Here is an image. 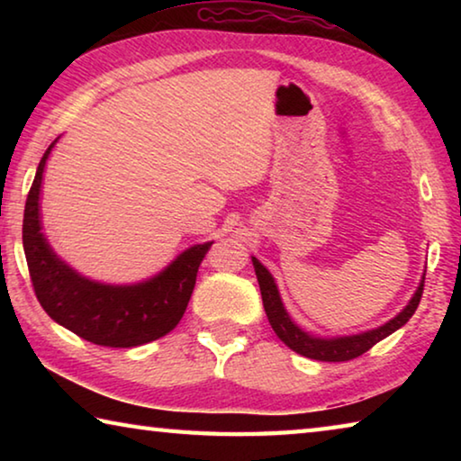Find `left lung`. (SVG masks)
Returning a JSON list of instances; mask_svg holds the SVG:
<instances>
[{
	"instance_id": "obj_1",
	"label": "left lung",
	"mask_w": 461,
	"mask_h": 461,
	"mask_svg": "<svg viewBox=\"0 0 461 461\" xmlns=\"http://www.w3.org/2000/svg\"><path fill=\"white\" fill-rule=\"evenodd\" d=\"M252 262H254L256 276H258L264 311H267V317L272 325V330H275V333L293 349V352L319 362H348L368 352L372 346H376L378 341L388 338L390 333H394L399 327H402L409 321L419 307L420 296H423V286H425V276H423L415 296H412L409 305L402 309V313H399L394 319H390L388 323L378 327V330L366 331L360 335H349V338L319 339V338H311V335L305 331H301L299 327L291 321V317H288V313L283 307V301H280L275 278H272L270 272L264 268L258 260L252 258Z\"/></svg>"
}]
</instances>
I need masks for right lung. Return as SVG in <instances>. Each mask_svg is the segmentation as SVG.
I'll use <instances>...</instances> for the list:
<instances>
[{"instance_id": "obj_1", "label": "right lung", "mask_w": 461, "mask_h": 461, "mask_svg": "<svg viewBox=\"0 0 461 461\" xmlns=\"http://www.w3.org/2000/svg\"><path fill=\"white\" fill-rule=\"evenodd\" d=\"M52 146L38 165L22 225L38 303L54 321L95 346L134 348L173 331L189 305L199 267L213 241L189 248L158 276L134 286H109L79 276L57 258L41 231L38 197Z\"/></svg>"}]
</instances>
